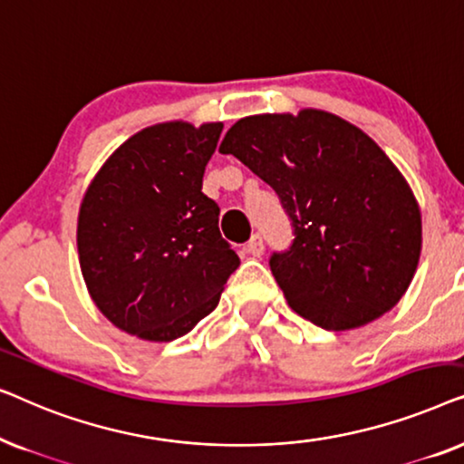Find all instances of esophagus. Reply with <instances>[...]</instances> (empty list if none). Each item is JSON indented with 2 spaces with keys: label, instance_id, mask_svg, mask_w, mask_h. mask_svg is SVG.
Returning <instances> with one entry per match:
<instances>
[{
  "label": "esophagus",
  "instance_id": "34e87169",
  "mask_svg": "<svg viewBox=\"0 0 464 464\" xmlns=\"http://www.w3.org/2000/svg\"><path fill=\"white\" fill-rule=\"evenodd\" d=\"M246 253H251L253 257H259L264 253V238L259 234H253L249 243H246Z\"/></svg>",
  "mask_w": 464,
  "mask_h": 464
}]
</instances>
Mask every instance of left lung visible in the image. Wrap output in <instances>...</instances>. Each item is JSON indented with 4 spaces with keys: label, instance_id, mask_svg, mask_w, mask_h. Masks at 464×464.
Wrapping results in <instances>:
<instances>
[{
    "label": "left lung",
    "instance_id": "obj_1",
    "mask_svg": "<svg viewBox=\"0 0 464 464\" xmlns=\"http://www.w3.org/2000/svg\"><path fill=\"white\" fill-rule=\"evenodd\" d=\"M281 198L294 227L270 270L289 306L329 332L361 327L401 300L422 245L408 181L357 126L302 110L238 120L219 145Z\"/></svg>",
    "mask_w": 464,
    "mask_h": 464
}]
</instances>
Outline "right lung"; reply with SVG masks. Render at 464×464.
Wrapping results in <instances>:
<instances>
[{"label": "right lung", "mask_w": 464, "mask_h": 464, "mask_svg": "<svg viewBox=\"0 0 464 464\" xmlns=\"http://www.w3.org/2000/svg\"><path fill=\"white\" fill-rule=\"evenodd\" d=\"M221 129L148 126L113 151L86 189L80 268L92 302L126 334L181 338L213 313L238 268L221 238L218 202L202 194Z\"/></svg>", "instance_id": "add662e5"}]
</instances>
